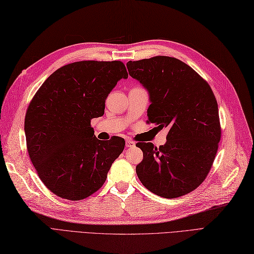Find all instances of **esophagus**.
<instances>
[{
	"label": "esophagus",
	"instance_id": "34e87169",
	"mask_svg": "<svg viewBox=\"0 0 254 254\" xmlns=\"http://www.w3.org/2000/svg\"><path fill=\"white\" fill-rule=\"evenodd\" d=\"M135 145L134 141L131 140H126V147H133Z\"/></svg>",
	"mask_w": 254,
	"mask_h": 254
}]
</instances>
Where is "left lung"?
<instances>
[{"mask_svg": "<svg viewBox=\"0 0 254 254\" xmlns=\"http://www.w3.org/2000/svg\"><path fill=\"white\" fill-rule=\"evenodd\" d=\"M129 75L150 94L147 124L167 127L166 144L138 142L143 159L135 167L144 187L165 198L189 194L211 169L221 140L218 102L207 80L174 57L128 61Z\"/></svg>", "mask_w": 254, "mask_h": 254, "instance_id": "obj_1", "label": "left lung"}]
</instances>
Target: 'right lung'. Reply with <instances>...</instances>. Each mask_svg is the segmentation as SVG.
I'll return each mask as SVG.
<instances>
[{"instance_id":"obj_1","label":"right lung","mask_w":254,"mask_h":254,"mask_svg":"<svg viewBox=\"0 0 254 254\" xmlns=\"http://www.w3.org/2000/svg\"><path fill=\"white\" fill-rule=\"evenodd\" d=\"M127 77L122 61H76L56 70L30 101L24 119L27 150L55 195L82 200L106 182L125 140H98L90 122L104 114L111 90Z\"/></svg>"}]
</instances>
